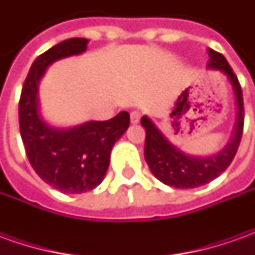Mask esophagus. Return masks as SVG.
<instances>
[{
	"mask_svg": "<svg viewBox=\"0 0 255 255\" xmlns=\"http://www.w3.org/2000/svg\"><path fill=\"white\" fill-rule=\"evenodd\" d=\"M131 123L132 124H136V123H139V120H140V113H139L138 111H133L131 112Z\"/></svg>",
	"mask_w": 255,
	"mask_h": 255,
	"instance_id": "esophagus-1",
	"label": "esophagus"
}]
</instances>
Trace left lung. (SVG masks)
I'll use <instances>...</instances> for the list:
<instances>
[{
    "label": "left lung",
    "mask_w": 255,
    "mask_h": 255,
    "mask_svg": "<svg viewBox=\"0 0 255 255\" xmlns=\"http://www.w3.org/2000/svg\"><path fill=\"white\" fill-rule=\"evenodd\" d=\"M209 57L210 60L208 67L227 75L236 97L238 113L235 128L224 149L217 154L208 157L186 154L164 136V133L155 127V124L149 117L143 116L140 120V124L146 129L144 160L153 175L160 182L171 187L195 188L212 182L230 166L241 143L245 123V106L241 83L223 54L214 52L213 49H209Z\"/></svg>",
    "instance_id": "1"
}]
</instances>
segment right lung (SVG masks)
<instances>
[{"label": "right lung", "mask_w": 255, "mask_h": 255, "mask_svg": "<svg viewBox=\"0 0 255 255\" xmlns=\"http://www.w3.org/2000/svg\"><path fill=\"white\" fill-rule=\"evenodd\" d=\"M87 43L86 38H71L36 57L19 101L20 135L28 161L43 182L64 194H82L101 184L112 147L129 126L128 112L72 128L52 127L41 117L38 84L46 68L60 58L82 54Z\"/></svg>", "instance_id": "obj_1"}]
</instances>
